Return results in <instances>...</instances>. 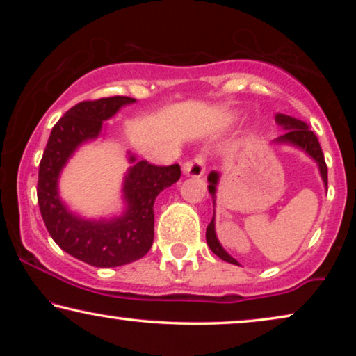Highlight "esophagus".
Instances as JSON below:
<instances>
[{
	"label": "esophagus",
	"mask_w": 356,
	"mask_h": 356,
	"mask_svg": "<svg viewBox=\"0 0 356 356\" xmlns=\"http://www.w3.org/2000/svg\"><path fill=\"white\" fill-rule=\"evenodd\" d=\"M183 172L184 175H188V177H202L204 172H206V157H204L202 154L194 155L191 160L183 163Z\"/></svg>",
	"instance_id": "esophagus-1"
}]
</instances>
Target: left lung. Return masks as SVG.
<instances>
[{"mask_svg":"<svg viewBox=\"0 0 356 356\" xmlns=\"http://www.w3.org/2000/svg\"><path fill=\"white\" fill-rule=\"evenodd\" d=\"M275 121L286 129L285 134L277 139V143H290L296 145V147L306 150V152H308L311 157L318 162L321 177H323L324 184L327 186V165H325L323 149H321L318 138H316V134L308 128V124L303 123V121L291 118V116H286L282 113L275 116ZM217 179L218 177L216 173L209 175V181H211V184H209V191H211V194H216ZM213 225H216V223H213V217H212V220L207 225V230H206V240H207L209 248H211L213 254H217L220 259L230 262V264H238V261L233 259V257L220 246V243H218L216 236V227Z\"/></svg>","mask_w":356,"mask_h":356,"instance_id":"left-lung-1","label":"left lung"}]
</instances>
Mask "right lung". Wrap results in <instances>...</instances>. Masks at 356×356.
<instances>
[{
	"mask_svg": "<svg viewBox=\"0 0 356 356\" xmlns=\"http://www.w3.org/2000/svg\"><path fill=\"white\" fill-rule=\"evenodd\" d=\"M124 95L84 100L53 126L38 167L37 199L48 233L61 250L95 267H116L147 254L154 243V201L181 177L178 163L160 167L139 160L124 181L128 211L113 220H84L67 211L58 197V177L72 152L99 136L102 124L121 106L133 104Z\"/></svg>",
	"mask_w": 356,
	"mask_h": 356,
	"instance_id": "add662e5",
	"label": "right lung"
}]
</instances>
